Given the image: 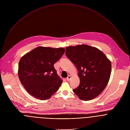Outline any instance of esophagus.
I'll use <instances>...</instances> for the list:
<instances>
[{"label": "esophagus", "instance_id": "34e87169", "mask_svg": "<svg viewBox=\"0 0 130 130\" xmlns=\"http://www.w3.org/2000/svg\"><path fill=\"white\" fill-rule=\"evenodd\" d=\"M71 78V77L70 75H69V76H68V77L67 78V80L68 81H69L70 80Z\"/></svg>", "mask_w": 130, "mask_h": 130}]
</instances>
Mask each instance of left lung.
<instances>
[{
    "mask_svg": "<svg viewBox=\"0 0 130 130\" xmlns=\"http://www.w3.org/2000/svg\"><path fill=\"white\" fill-rule=\"evenodd\" d=\"M66 55L79 72L80 84L73 89L74 92L83 101L98 96L109 82L110 60L98 48L85 44L67 47Z\"/></svg>",
    "mask_w": 130,
    "mask_h": 130,
    "instance_id": "8db88e82",
    "label": "left lung"
}]
</instances>
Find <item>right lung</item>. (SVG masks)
<instances>
[{"label":"right lung","mask_w":130,"mask_h":130,"mask_svg":"<svg viewBox=\"0 0 130 130\" xmlns=\"http://www.w3.org/2000/svg\"><path fill=\"white\" fill-rule=\"evenodd\" d=\"M64 52L63 48L41 46L21 58L18 71L19 78L30 95L45 100L50 99L58 90L62 80L53 65Z\"/></svg>","instance_id":"obj_1"}]
</instances>
